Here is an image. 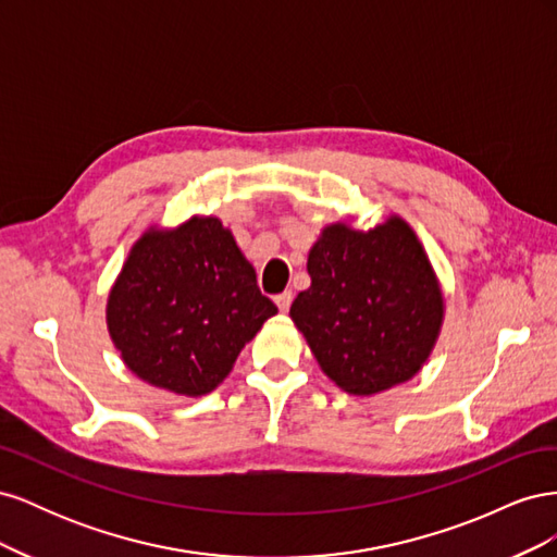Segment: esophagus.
Wrapping results in <instances>:
<instances>
[{
	"mask_svg": "<svg viewBox=\"0 0 557 557\" xmlns=\"http://www.w3.org/2000/svg\"><path fill=\"white\" fill-rule=\"evenodd\" d=\"M290 305H293V293H290V290H285V293L276 295V307H278L281 313H288Z\"/></svg>",
	"mask_w": 557,
	"mask_h": 557,
	"instance_id": "1",
	"label": "esophagus"
}]
</instances>
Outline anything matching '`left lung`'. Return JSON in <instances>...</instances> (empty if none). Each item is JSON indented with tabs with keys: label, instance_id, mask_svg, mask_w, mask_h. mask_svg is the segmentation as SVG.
Returning <instances> with one entry per match:
<instances>
[{
	"label": "left lung",
	"instance_id": "obj_1",
	"mask_svg": "<svg viewBox=\"0 0 557 557\" xmlns=\"http://www.w3.org/2000/svg\"><path fill=\"white\" fill-rule=\"evenodd\" d=\"M307 269L311 285L290 318L342 391L376 395L420 372L442 330L444 295L409 223L327 225Z\"/></svg>",
	"mask_w": 557,
	"mask_h": 557
}]
</instances>
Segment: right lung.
I'll list each match as a JSON object with an SVG mask.
<instances>
[{
    "instance_id": "1",
    "label": "right lung",
    "mask_w": 557,
    "mask_h": 557,
    "mask_svg": "<svg viewBox=\"0 0 557 557\" xmlns=\"http://www.w3.org/2000/svg\"><path fill=\"white\" fill-rule=\"evenodd\" d=\"M276 305L218 218L148 230L115 278L109 334L141 381L199 397L232 372L242 348Z\"/></svg>"
}]
</instances>
